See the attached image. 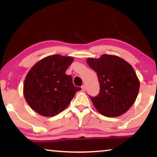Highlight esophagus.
I'll return each instance as SVG.
<instances>
[{"instance_id":"obj_1","label":"esophagus","mask_w":157,"mask_h":157,"mask_svg":"<svg viewBox=\"0 0 157 157\" xmlns=\"http://www.w3.org/2000/svg\"><path fill=\"white\" fill-rule=\"evenodd\" d=\"M81 88H82V91H86V86H85V85H82V86H81Z\"/></svg>"}]
</instances>
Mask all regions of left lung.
Returning a JSON list of instances; mask_svg holds the SVG:
<instances>
[{
    "label": "left lung",
    "mask_w": 157,
    "mask_h": 157,
    "mask_svg": "<svg viewBox=\"0 0 157 157\" xmlns=\"http://www.w3.org/2000/svg\"><path fill=\"white\" fill-rule=\"evenodd\" d=\"M86 62L97 73L100 93L91 97L96 109L107 117L121 116L136 100L140 82L132 66L116 55H102L98 59L88 58Z\"/></svg>",
    "instance_id": "obj_1"
}]
</instances>
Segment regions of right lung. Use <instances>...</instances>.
<instances>
[{
  "label": "right lung",
  "instance_id": "right-lung-1",
  "mask_svg": "<svg viewBox=\"0 0 157 157\" xmlns=\"http://www.w3.org/2000/svg\"><path fill=\"white\" fill-rule=\"evenodd\" d=\"M73 62L72 57L50 55L29 71L23 84V95L35 112L46 117L57 115L81 89L74 86L71 75L66 74Z\"/></svg>",
  "mask_w": 157,
  "mask_h": 157
}]
</instances>
